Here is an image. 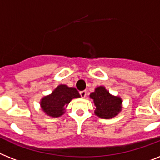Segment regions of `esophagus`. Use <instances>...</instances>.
Masks as SVG:
<instances>
[{
	"instance_id": "34e87169",
	"label": "esophagus",
	"mask_w": 160,
	"mask_h": 160,
	"mask_svg": "<svg viewBox=\"0 0 160 160\" xmlns=\"http://www.w3.org/2000/svg\"><path fill=\"white\" fill-rule=\"evenodd\" d=\"M80 96H82V98L86 97V96H87V92L86 91H82V92H80Z\"/></svg>"
}]
</instances>
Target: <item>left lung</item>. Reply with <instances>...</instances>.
<instances>
[{
	"label": "left lung",
	"instance_id": "left-lung-1",
	"mask_svg": "<svg viewBox=\"0 0 160 160\" xmlns=\"http://www.w3.org/2000/svg\"><path fill=\"white\" fill-rule=\"evenodd\" d=\"M90 97L96 107L95 114L99 118H112L118 115L122 109V99L112 96L103 86L96 88L95 92L90 94Z\"/></svg>",
	"mask_w": 160,
	"mask_h": 160
}]
</instances>
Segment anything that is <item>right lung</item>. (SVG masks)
Returning a JSON list of instances; mask_svg holds the SVG:
<instances>
[{
    "instance_id": "obj_1",
    "label": "right lung",
    "mask_w": 160,
    "mask_h": 160,
    "mask_svg": "<svg viewBox=\"0 0 160 160\" xmlns=\"http://www.w3.org/2000/svg\"><path fill=\"white\" fill-rule=\"evenodd\" d=\"M80 97L78 92L74 88H68L66 85H59L51 95L44 96L41 100L42 110L48 116L57 118L63 115L65 107L73 98Z\"/></svg>"
}]
</instances>
